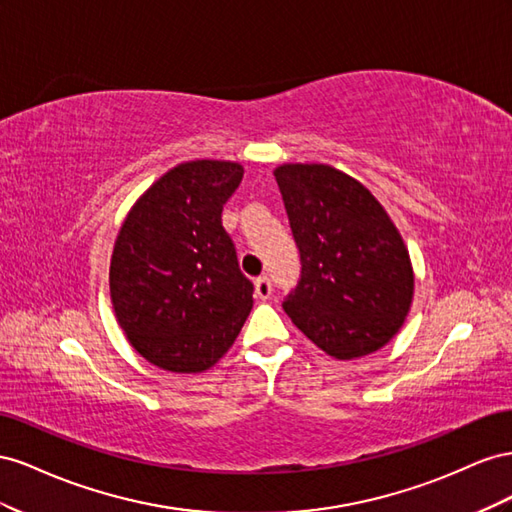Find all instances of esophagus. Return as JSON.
Segmentation results:
<instances>
[{
    "label": "esophagus",
    "instance_id": "esophagus-1",
    "mask_svg": "<svg viewBox=\"0 0 512 512\" xmlns=\"http://www.w3.org/2000/svg\"><path fill=\"white\" fill-rule=\"evenodd\" d=\"M255 296L261 300H268L272 296V283L268 276H259L255 281Z\"/></svg>",
    "mask_w": 512,
    "mask_h": 512
}]
</instances>
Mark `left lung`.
Segmentation results:
<instances>
[{
	"instance_id": "1",
	"label": "left lung",
	"mask_w": 512,
	"mask_h": 512,
	"mask_svg": "<svg viewBox=\"0 0 512 512\" xmlns=\"http://www.w3.org/2000/svg\"><path fill=\"white\" fill-rule=\"evenodd\" d=\"M274 178L302 264L285 313L328 356L377 352L412 306L401 233L369 188L330 165H281Z\"/></svg>"
}]
</instances>
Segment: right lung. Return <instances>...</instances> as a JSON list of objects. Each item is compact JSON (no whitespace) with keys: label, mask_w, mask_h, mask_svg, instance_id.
<instances>
[{"label":"right lung","mask_w":512,"mask_h":512,"mask_svg":"<svg viewBox=\"0 0 512 512\" xmlns=\"http://www.w3.org/2000/svg\"><path fill=\"white\" fill-rule=\"evenodd\" d=\"M242 175L229 160L173 167L139 197L115 240V317L130 345L160 369H210L253 309L255 287L221 218Z\"/></svg>","instance_id":"right-lung-1"}]
</instances>
